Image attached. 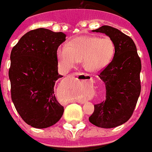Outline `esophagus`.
Returning a JSON list of instances; mask_svg holds the SVG:
<instances>
[{"mask_svg":"<svg viewBox=\"0 0 152 152\" xmlns=\"http://www.w3.org/2000/svg\"><path fill=\"white\" fill-rule=\"evenodd\" d=\"M72 76H76V79H77V78H80V76L81 78H83V79H85V80H92V77H90V76H88V75H85V74H83V73L75 72V73H74V74H72Z\"/></svg>","mask_w":152,"mask_h":152,"instance_id":"obj_1","label":"esophagus"}]
</instances>
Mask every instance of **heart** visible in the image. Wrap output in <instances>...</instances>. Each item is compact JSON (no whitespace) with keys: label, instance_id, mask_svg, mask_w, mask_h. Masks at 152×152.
<instances>
[{"label":"heart","instance_id":"1","mask_svg":"<svg viewBox=\"0 0 152 152\" xmlns=\"http://www.w3.org/2000/svg\"><path fill=\"white\" fill-rule=\"evenodd\" d=\"M115 53V44L110 38L80 36L60 46L57 58L64 69H71L80 60L85 70L98 72L107 67Z\"/></svg>","mask_w":152,"mask_h":152}]
</instances>
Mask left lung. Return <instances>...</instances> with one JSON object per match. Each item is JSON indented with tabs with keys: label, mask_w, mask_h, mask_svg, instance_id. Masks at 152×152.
<instances>
[{
	"label": "left lung",
	"mask_w": 152,
	"mask_h": 152,
	"mask_svg": "<svg viewBox=\"0 0 152 152\" xmlns=\"http://www.w3.org/2000/svg\"><path fill=\"white\" fill-rule=\"evenodd\" d=\"M93 32L109 36L115 44V53L99 77L105 84V100L94 104L89 122L98 127L113 128L127 122L141 92V60L131 38L110 26Z\"/></svg>",
	"instance_id": "obj_1"
}]
</instances>
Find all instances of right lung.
Masks as SVG:
<instances>
[{
  "label": "right lung",
  "instance_id": "add662e5",
  "mask_svg": "<svg viewBox=\"0 0 152 152\" xmlns=\"http://www.w3.org/2000/svg\"><path fill=\"white\" fill-rule=\"evenodd\" d=\"M65 38L63 32L39 28L25 34L11 50V98L23 121L34 128L51 126L64 113L54 87L63 77L57 50Z\"/></svg>",
  "mask_w": 152,
  "mask_h": 152
}]
</instances>
